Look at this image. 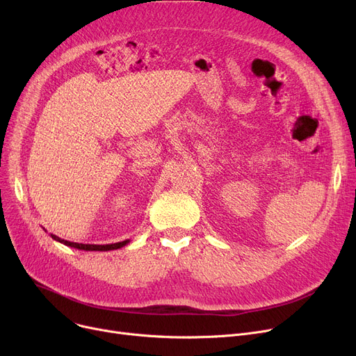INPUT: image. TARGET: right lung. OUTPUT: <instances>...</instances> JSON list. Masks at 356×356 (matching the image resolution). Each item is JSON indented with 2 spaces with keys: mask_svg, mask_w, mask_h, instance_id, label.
<instances>
[{
  "mask_svg": "<svg viewBox=\"0 0 356 356\" xmlns=\"http://www.w3.org/2000/svg\"><path fill=\"white\" fill-rule=\"evenodd\" d=\"M54 241H59L60 244H65L67 247H72V248H78V250H83V251H111V250H118V248H122L125 247L129 239L127 241H122V242H117V244H108V245H90V244H78V242H70V241H66V239H60L59 236L56 235H50Z\"/></svg>",
  "mask_w": 356,
  "mask_h": 356,
  "instance_id": "right-lung-1",
  "label": "right lung"
}]
</instances>
